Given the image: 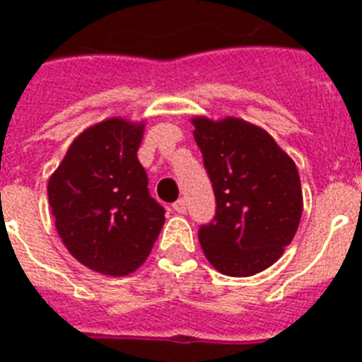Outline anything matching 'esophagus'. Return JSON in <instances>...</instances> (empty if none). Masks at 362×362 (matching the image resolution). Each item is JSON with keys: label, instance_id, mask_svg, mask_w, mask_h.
Segmentation results:
<instances>
[{"label": "esophagus", "instance_id": "1", "mask_svg": "<svg viewBox=\"0 0 362 362\" xmlns=\"http://www.w3.org/2000/svg\"><path fill=\"white\" fill-rule=\"evenodd\" d=\"M172 209H174V212L177 214H187V201L177 199L174 204H172Z\"/></svg>", "mask_w": 362, "mask_h": 362}]
</instances>
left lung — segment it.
<instances>
[{
  "label": "left lung",
  "instance_id": "1",
  "mask_svg": "<svg viewBox=\"0 0 362 362\" xmlns=\"http://www.w3.org/2000/svg\"><path fill=\"white\" fill-rule=\"evenodd\" d=\"M216 194V217L199 228L214 268L230 277L267 270L292 243L303 216L297 166L264 129L241 117H192Z\"/></svg>",
  "mask_w": 362,
  "mask_h": 362
}]
</instances>
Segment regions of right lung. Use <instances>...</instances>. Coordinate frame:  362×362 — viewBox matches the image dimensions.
I'll return each instance as SVG.
<instances>
[{"label":"right lung","mask_w":362,"mask_h":362,"mask_svg":"<svg viewBox=\"0 0 362 362\" xmlns=\"http://www.w3.org/2000/svg\"><path fill=\"white\" fill-rule=\"evenodd\" d=\"M145 121L108 117L83 130L49 179L50 212L70 255L94 272L123 277L141 267L165 209L148 194L137 159Z\"/></svg>","instance_id":"1"}]
</instances>
